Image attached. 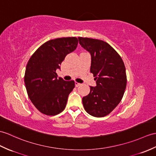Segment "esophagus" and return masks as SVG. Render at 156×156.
Returning <instances> with one entry per match:
<instances>
[{
	"label": "esophagus",
	"instance_id": "esophagus-1",
	"mask_svg": "<svg viewBox=\"0 0 156 156\" xmlns=\"http://www.w3.org/2000/svg\"><path fill=\"white\" fill-rule=\"evenodd\" d=\"M80 85H81L80 83H78V82H75V86H76V87H78V86H80Z\"/></svg>",
	"mask_w": 156,
	"mask_h": 156
}]
</instances>
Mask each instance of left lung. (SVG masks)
<instances>
[{
  "instance_id": "1",
  "label": "left lung",
  "mask_w": 156,
  "mask_h": 156,
  "mask_svg": "<svg viewBox=\"0 0 156 156\" xmlns=\"http://www.w3.org/2000/svg\"><path fill=\"white\" fill-rule=\"evenodd\" d=\"M79 43L91 54L90 72L96 86H90L88 95L83 97L85 110L92 116L109 114L120 102L126 88L127 76L121 56L101 40L78 37Z\"/></svg>"
}]
</instances>
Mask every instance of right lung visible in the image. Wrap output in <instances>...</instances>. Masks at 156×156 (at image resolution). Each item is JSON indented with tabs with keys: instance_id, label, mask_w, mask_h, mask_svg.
Returning a JSON list of instances; mask_svg holds the SVG:
<instances>
[{
	"instance_id": "add662e5",
	"label": "right lung",
	"mask_w": 156,
	"mask_h": 156,
	"mask_svg": "<svg viewBox=\"0 0 156 156\" xmlns=\"http://www.w3.org/2000/svg\"><path fill=\"white\" fill-rule=\"evenodd\" d=\"M76 37L50 40L36 50L29 59L24 83L29 98L41 113L60 114L66 108L68 97L75 87L74 80L57 78V69L68 54L76 48Z\"/></svg>"
}]
</instances>
